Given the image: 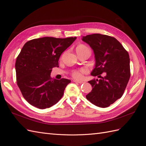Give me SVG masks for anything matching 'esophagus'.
Masks as SVG:
<instances>
[{"label": "esophagus", "mask_w": 146, "mask_h": 146, "mask_svg": "<svg viewBox=\"0 0 146 146\" xmlns=\"http://www.w3.org/2000/svg\"><path fill=\"white\" fill-rule=\"evenodd\" d=\"M74 82H76V83H83V81H81V80H74Z\"/></svg>", "instance_id": "obj_1"}]
</instances>
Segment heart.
<instances>
[{
  "instance_id": "obj_1",
  "label": "heart",
  "mask_w": 146,
  "mask_h": 146,
  "mask_svg": "<svg viewBox=\"0 0 146 146\" xmlns=\"http://www.w3.org/2000/svg\"><path fill=\"white\" fill-rule=\"evenodd\" d=\"M87 48L85 46H80L77 47L76 50H82V49H85ZM87 72V70L86 69L82 68L78 70H75L72 72V76L77 79H80L83 77V74H85Z\"/></svg>"
}]
</instances>
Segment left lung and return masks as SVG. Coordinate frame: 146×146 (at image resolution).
Listing matches in <instances>:
<instances>
[{
	"instance_id": "obj_1",
	"label": "left lung",
	"mask_w": 146,
	"mask_h": 146,
	"mask_svg": "<svg viewBox=\"0 0 146 146\" xmlns=\"http://www.w3.org/2000/svg\"><path fill=\"white\" fill-rule=\"evenodd\" d=\"M82 41L90 45L94 54L95 68L91 75L97 76L106 74L99 80L93 79L88 82L92 90L86 98L96 106L108 107L121 98L129 82V53L115 38L108 35H89L83 36Z\"/></svg>"
}]
</instances>
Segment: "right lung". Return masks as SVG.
Listing matches in <instances>:
<instances>
[{"mask_svg":"<svg viewBox=\"0 0 146 146\" xmlns=\"http://www.w3.org/2000/svg\"><path fill=\"white\" fill-rule=\"evenodd\" d=\"M76 37H44L26 42L16 61L17 85L24 98L39 109L50 108L62 98L70 80L50 77L52 69L58 67L61 54Z\"/></svg>","mask_w":146,"mask_h":146,"instance_id":"right-lung-1","label":"right lung"}]
</instances>
